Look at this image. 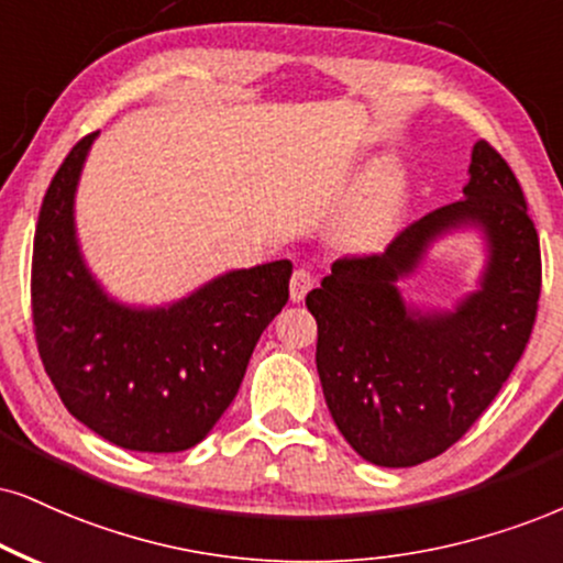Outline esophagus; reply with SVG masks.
Listing matches in <instances>:
<instances>
[{"mask_svg":"<svg viewBox=\"0 0 563 563\" xmlns=\"http://www.w3.org/2000/svg\"><path fill=\"white\" fill-rule=\"evenodd\" d=\"M313 284H316V276L310 274V271L297 268L292 274V282H289V297H292V302L305 300V295L313 289Z\"/></svg>","mask_w":563,"mask_h":563,"instance_id":"34e87169","label":"esophagus"}]
</instances>
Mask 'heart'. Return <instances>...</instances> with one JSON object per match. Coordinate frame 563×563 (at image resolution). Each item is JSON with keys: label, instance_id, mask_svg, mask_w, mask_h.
Masks as SVG:
<instances>
[{"label": "heart", "instance_id": "heart-1", "mask_svg": "<svg viewBox=\"0 0 563 563\" xmlns=\"http://www.w3.org/2000/svg\"><path fill=\"white\" fill-rule=\"evenodd\" d=\"M405 203V179L391 166H378L344 206L342 238L352 247H376L391 234Z\"/></svg>", "mask_w": 563, "mask_h": 563}]
</instances>
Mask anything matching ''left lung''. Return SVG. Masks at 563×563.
<instances>
[{
	"label": "left lung",
	"mask_w": 563,
	"mask_h": 563,
	"mask_svg": "<svg viewBox=\"0 0 563 563\" xmlns=\"http://www.w3.org/2000/svg\"><path fill=\"white\" fill-rule=\"evenodd\" d=\"M464 200L401 229L384 253L339 258L305 297L318 323L316 365L336 428L380 467L446 451L488 409L530 342L540 300V240L511 166L477 141ZM477 225L489 242L482 289L449 314H422L396 282L429 242Z\"/></svg>",
	"instance_id": "obj_1"
}]
</instances>
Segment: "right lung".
Wrapping results in <instances>:
<instances>
[{"label": "right lung", "instance_id": "obj_1", "mask_svg": "<svg viewBox=\"0 0 563 563\" xmlns=\"http://www.w3.org/2000/svg\"><path fill=\"white\" fill-rule=\"evenodd\" d=\"M93 137L73 145L38 211L31 305L41 363L69 415L101 439L185 451L238 397L263 329L289 300L292 263L229 271L169 308L114 302L75 238V187Z\"/></svg>", "mask_w": 563, "mask_h": 563}]
</instances>
